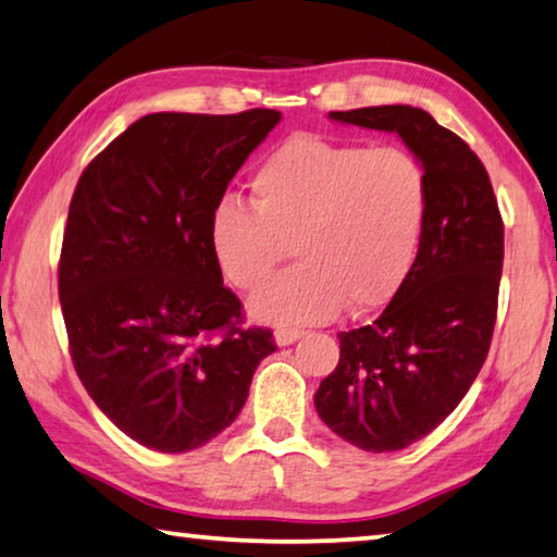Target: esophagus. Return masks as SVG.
<instances>
[{"mask_svg":"<svg viewBox=\"0 0 557 557\" xmlns=\"http://www.w3.org/2000/svg\"><path fill=\"white\" fill-rule=\"evenodd\" d=\"M301 336H305V332H301V329H277L275 342H277V346H289V344H295L297 338H301Z\"/></svg>","mask_w":557,"mask_h":557,"instance_id":"34e87169","label":"esophagus"}]
</instances>
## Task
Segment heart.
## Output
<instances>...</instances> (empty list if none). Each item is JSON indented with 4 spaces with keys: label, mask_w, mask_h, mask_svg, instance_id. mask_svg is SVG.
Segmentation results:
<instances>
[{
    "label": "heart",
    "mask_w": 557,
    "mask_h": 557,
    "mask_svg": "<svg viewBox=\"0 0 557 557\" xmlns=\"http://www.w3.org/2000/svg\"><path fill=\"white\" fill-rule=\"evenodd\" d=\"M250 203L225 199L209 221L223 280L252 292L295 248L301 265L250 299L265 324L299 326L342 309L373 312L398 295L420 256L430 182L403 147H361L297 135L250 176Z\"/></svg>",
    "instance_id": "b5f03b06"
}]
</instances>
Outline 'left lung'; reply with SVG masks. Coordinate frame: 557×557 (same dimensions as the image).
I'll return each mask as SVG.
<instances>
[{"label": "left lung", "instance_id": "1", "mask_svg": "<svg viewBox=\"0 0 557 557\" xmlns=\"http://www.w3.org/2000/svg\"><path fill=\"white\" fill-rule=\"evenodd\" d=\"M346 125L395 132L430 182L420 256L373 324L338 334L342 356L314 393L319 418L366 451L430 435L482 371L496 324L504 221L465 139L410 106L334 110Z\"/></svg>", "mask_w": 557, "mask_h": 557}]
</instances>
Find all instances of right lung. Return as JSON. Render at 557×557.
<instances>
[{
	"label": "right lung",
	"mask_w": 557,
	"mask_h": 557,
	"mask_svg": "<svg viewBox=\"0 0 557 557\" xmlns=\"http://www.w3.org/2000/svg\"><path fill=\"white\" fill-rule=\"evenodd\" d=\"M277 110L154 112L102 149L75 186L59 262L71 358L98 408L139 445L178 455L238 418L275 351L243 329L209 221Z\"/></svg>",
	"instance_id": "obj_1"
}]
</instances>
